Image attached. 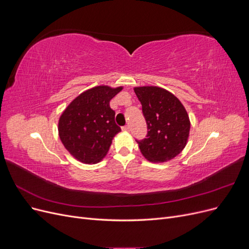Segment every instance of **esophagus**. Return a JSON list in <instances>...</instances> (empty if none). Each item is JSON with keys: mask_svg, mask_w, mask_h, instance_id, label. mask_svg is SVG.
<instances>
[{"mask_svg": "<svg viewBox=\"0 0 249 249\" xmlns=\"http://www.w3.org/2000/svg\"><path fill=\"white\" fill-rule=\"evenodd\" d=\"M131 130V127H130V125H124V126H123V131H126V132H129Z\"/></svg>", "mask_w": 249, "mask_h": 249, "instance_id": "34e87169", "label": "esophagus"}]
</instances>
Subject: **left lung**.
Masks as SVG:
<instances>
[{
  "label": "left lung",
  "mask_w": 249,
  "mask_h": 249,
  "mask_svg": "<svg viewBox=\"0 0 249 249\" xmlns=\"http://www.w3.org/2000/svg\"><path fill=\"white\" fill-rule=\"evenodd\" d=\"M147 124L146 138L136 140L150 162H166L178 156L189 137L190 120L177 96L156 86L134 89Z\"/></svg>",
  "instance_id": "left-lung-1"
}]
</instances>
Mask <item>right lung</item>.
<instances>
[{"label": "right lung", "mask_w": 249, "mask_h": 249, "mask_svg": "<svg viewBox=\"0 0 249 249\" xmlns=\"http://www.w3.org/2000/svg\"><path fill=\"white\" fill-rule=\"evenodd\" d=\"M123 87L96 86L81 93L59 119V136L77 160L94 164L107 155L113 137L122 129L115 124L110 101Z\"/></svg>", "instance_id": "1"}]
</instances>
